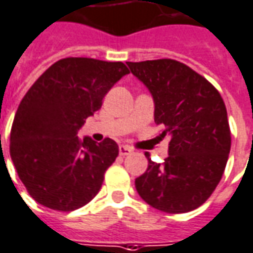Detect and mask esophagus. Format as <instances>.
Returning <instances> with one entry per match:
<instances>
[{"label":"esophagus","mask_w":253,"mask_h":253,"mask_svg":"<svg viewBox=\"0 0 253 253\" xmlns=\"http://www.w3.org/2000/svg\"><path fill=\"white\" fill-rule=\"evenodd\" d=\"M133 152V149L130 148V147H127V145H120L119 147V154L120 155L126 156V155H130Z\"/></svg>","instance_id":"esophagus-1"}]
</instances>
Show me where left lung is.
Instances as JSON below:
<instances>
[{
  "label": "left lung",
  "instance_id": "1",
  "mask_svg": "<svg viewBox=\"0 0 253 253\" xmlns=\"http://www.w3.org/2000/svg\"><path fill=\"white\" fill-rule=\"evenodd\" d=\"M154 98L156 125L169 133V156L148 159L135 188L148 205L166 213L197 209L212 195L227 163L231 134L226 105L205 77L173 59L127 62ZM145 156H149L145 154Z\"/></svg>",
  "mask_w": 253,
  "mask_h": 253
}]
</instances>
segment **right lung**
<instances>
[{"label": "right lung", "mask_w": 253, "mask_h": 253, "mask_svg": "<svg viewBox=\"0 0 253 253\" xmlns=\"http://www.w3.org/2000/svg\"><path fill=\"white\" fill-rule=\"evenodd\" d=\"M128 69L122 62L65 58L30 87L11 130L12 162L26 190L41 205L70 212L99 191L118 144L80 140L77 131Z\"/></svg>", "instance_id": "obj_1"}]
</instances>
